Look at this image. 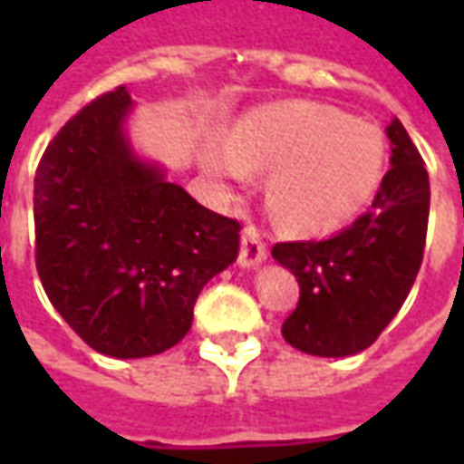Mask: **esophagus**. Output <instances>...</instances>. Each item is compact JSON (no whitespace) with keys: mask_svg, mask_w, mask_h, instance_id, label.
<instances>
[{"mask_svg":"<svg viewBox=\"0 0 464 464\" xmlns=\"http://www.w3.org/2000/svg\"><path fill=\"white\" fill-rule=\"evenodd\" d=\"M266 258H268V246L263 241V233L256 226H246L241 236L238 263H241L243 268H251V266H258Z\"/></svg>","mask_w":464,"mask_h":464,"instance_id":"1","label":"esophagus"}]
</instances>
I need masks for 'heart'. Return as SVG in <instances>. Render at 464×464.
I'll return each mask as SVG.
<instances>
[{
    "instance_id": "1",
    "label": "heart",
    "mask_w": 464,
    "mask_h": 464,
    "mask_svg": "<svg viewBox=\"0 0 464 464\" xmlns=\"http://www.w3.org/2000/svg\"><path fill=\"white\" fill-rule=\"evenodd\" d=\"M388 161L385 133L321 104H291L243 119L213 171L246 181L271 171L268 203L298 231L335 228L358 216L378 191Z\"/></svg>"
}]
</instances>
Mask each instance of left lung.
<instances>
[{
    "mask_svg": "<svg viewBox=\"0 0 464 464\" xmlns=\"http://www.w3.org/2000/svg\"><path fill=\"white\" fill-rule=\"evenodd\" d=\"M385 133L392 156L372 208L325 241L273 246V258L301 285L283 338L303 353L345 358L370 348L398 315L420 271L430 216L428 171L398 119Z\"/></svg>",
    "mask_w": 464,
    "mask_h": 464,
    "instance_id": "1",
    "label": "left lung"
}]
</instances>
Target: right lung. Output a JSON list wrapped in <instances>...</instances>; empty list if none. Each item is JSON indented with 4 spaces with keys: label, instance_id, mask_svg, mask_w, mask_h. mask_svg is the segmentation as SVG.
<instances>
[{
    "label": "right lung",
    "instance_id": "obj_1",
    "mask_svg": "<svg viewBox=\"0 0 464 464\" xmlns=\"http://www.w3.org/2000/svg\"><path fill=\"white\" fill-rule=\"evenodd\" d=\"M129 111L123 86L86 104L49 141L34 176L42 285L72 331L109 358L173 348L241 241L236 218L208 211L131 151Z\"/></svg>",
    "mask_w": 464,
    "mask_h": 464
}]
</instances>
